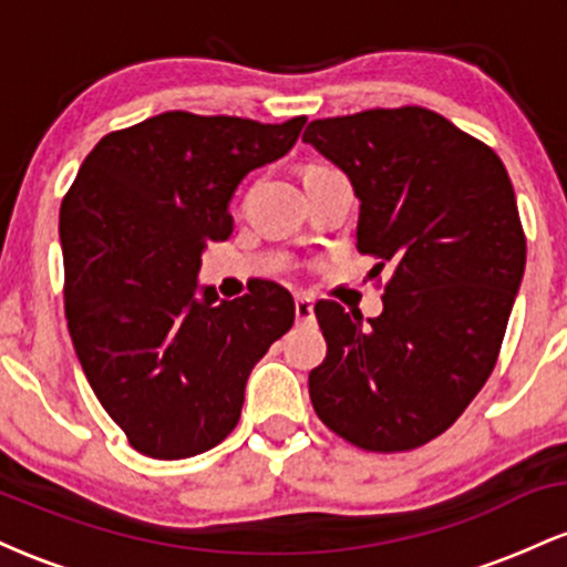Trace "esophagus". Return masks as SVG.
Here are the masks:
<instances>
[{
    "label": "esophagus",
    "mask_w": 567,
    "mask_h": 567,
    "mask_svg": "<svg viewBox=\"0 0 567 567\" xmlns=\"http://www.w3.org/2000/svg\"><path fill=\"white\" fill-rule=\"evenodd\" d=\"M296 320L298 322H311V320H315V303H311L309 298H303V296L296 298Z\"/></svg>",
    "instance_id": "34e87169"
}]
</instances>
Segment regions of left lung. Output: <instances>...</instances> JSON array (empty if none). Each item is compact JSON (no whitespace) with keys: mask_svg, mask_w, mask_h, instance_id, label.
<instances>
[{"mask_svg":"<svg viewBox=\"0 0 567 567\" xmlns=\"http://www.w3.org/2000/svg\"><path fill=\"white\" fill-rule=\"evenodd\" d=\"M303 141L349 175L357 250L389 271L383 311L315 306L328 357L309 396L330 432L373 453L426 445L493 373L525 271L504 162L421 106L315 120ZM381 282V279H379Z\"/></svg>","mask_w":567,"mask_h":567,"instance_id":"1","label":"left lung"}]
</instances>
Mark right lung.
I'll return each mask as SVG.
<instances>
[{
  "mask_svg": "<svg viewBox=\"0 0 567 567\" xmlns=\"http://www.w3.org/2000/svg\"><path fill=\"white\" fill-rule=\"evenodd\" d=\"M306 116L165 112L95 143L61 202L63 296L84 375L127 442L178 461L237 426L256 362L296 320L258 282L234 301L197 296L202 250L229 239L239 181L298 141Z\"/></svg>",
  "mask_w": 567,
  "mask_h": 567,
  "instance_id": "obj_1",
  "label": "right lung"
}]
</instances>
